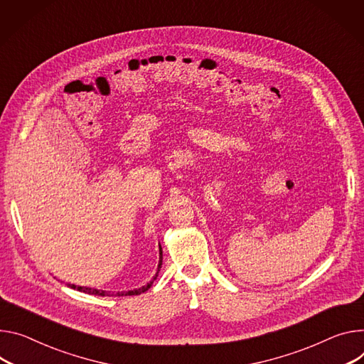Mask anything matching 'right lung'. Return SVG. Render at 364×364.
Wrapping results in <instances>:
<instances>
[{
  "label": "right lung",
  "mask_w": 364,
  "mask_h": 364,
  "mask_svg": "<svg viewBox=\"0 0 364 364\" xmlns=\"http://www.w3.org/2000/svg\"><path fill=\"white\" fill-rule=\"evenodd\" d=\"M162 266V248L159 245V262H158V269H156V273L154 276V279L146 283L145 286L139 287V289H134V290H127V291H106V290H98V289H91V287H84V286H75V284H70L68 283V287L71 289H77L80 291H84V293H88V294H95V296H134V294H141L144 291H146L152 284L156 280L158 277V273H159V269Z\"/></svg>",
  "instance_id": "right-lung-1"
}]
</instances>
